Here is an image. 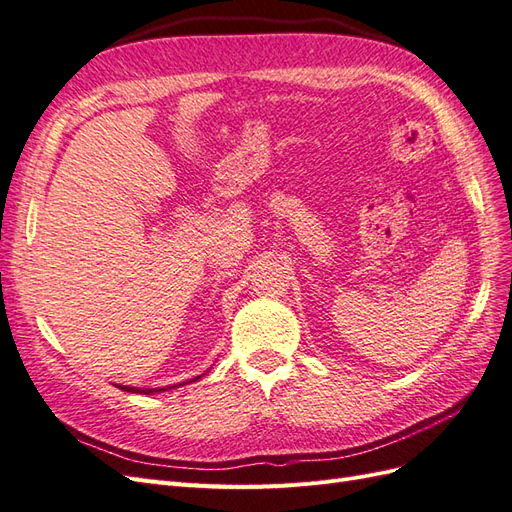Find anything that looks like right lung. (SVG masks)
Wrapping results in <instances>:
<instances>
[{
  "instance_id": "right-lung-1",
  "label": "right lung",
  "mask_w": 512,
  "mask_h": 512,
  "mask_svg": "<svg viewBox=\"0 0 512 512\" xmlns=\"http://www.w3.org/2000/svg\"><path fill=\"white\" fill-rule=\"evenodd\" d=\"M201 376H196V378H190L188 383H194V381H199ZM188 383H179V385H188ZM173 387H177V385H173ZM173 387H157V389H138V387H121L123 391H131V393H144V396H149V393H160V391H168V389H173Z\"/></svg>"
}]
</instances>
